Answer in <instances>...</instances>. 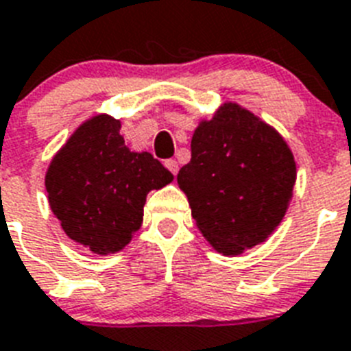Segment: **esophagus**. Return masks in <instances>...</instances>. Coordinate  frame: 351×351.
I'll return each mask as SVG.
<instances>
[{
	"mask_svg": "<svg viewBox=\"0 0 351 351\" xmlns=\"http://www.w3.org/2000/svg\"><path fill=\"white\" fill-rule=\"evenodd\" d=\"M165 167H167V169H169L170 172L173 173V176H178L179 165H178V161H176V159H167V161H165Z\"/></svg>",
	"mask_w": 351,
	"mask_h": 351,
	"instance_id": "obj_1",
	"label": "esophagus"
}]
</instances>
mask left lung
<instances>
[{
	"mask_svg": "<svg viewBox=\"0 0 351 351\" xmlns=\"http://www.w3.org/2000/svg\"><path fill=\"white\" fill-rule=\"evenodd\" d=\"M178 182L210 244L240 254L282 222L296 163L276 130L237 104H224L193 132L192 159Z\"/></svg>",
	"mask_w": 351,
	"mask_h": 351,
	"instance_id": "1",
	"label": "left lung"
}]
</instances>
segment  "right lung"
Here are the masks:
<instances>
[{
    "instance_id": "right-lung-1",
    "label": "right lung",
    "mask_w": 351,
    "mask_h": 351,
    "mask_svg": "<svg viewBox=\"0 0 351 351\" xmlns=\"http://www.w3.org/2000/svg\"><path fill=\"white\" fill-rule=\"evenodd\" d=\"M120 121L98 114L78 127L46 172L53 215L77 244L117 253L140 230L147 193L173 179L149 152H130Z\"/></svg>"
}]
</instances>
